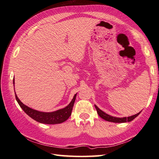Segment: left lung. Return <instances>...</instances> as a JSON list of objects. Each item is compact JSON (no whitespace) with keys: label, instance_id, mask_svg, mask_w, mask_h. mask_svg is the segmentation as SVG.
I'll list each match as a JSON object with an SVG mask.
<instances>
[{"label":"left lung","instance_id":"left-lung-1","mask_svg":"<svg viewBox=\"0 0 159 159\" xmlns=\"http://www.w3.org/2000/svg\"><path fill=\"white\" fill-rule=\"evenodd\" d=\"M95 107L96 110H97V112H98V115H99V117H101L102 119L105 120V121H107L109 122H113V123H126V122L131 121L134 118L137 117L141 112V111H140L139 113H138L135 115H132V116H130V117L120 118V117H115L111 116V115L105 113V112L99 109V108H98L97 105H95Z\"/></svg>","mask_w":159,"mask_h":159}]
</instances>
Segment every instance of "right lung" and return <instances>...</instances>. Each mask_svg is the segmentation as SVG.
<instances>
[{
	"label": "right lung",
	"mask_w": 159,
	"mask_h": 159,
	"mask_svg": "<svg viewBox=\"0 0 159 159\" xmlns=\"http://www.w3.org/2000/svg\"><path fill=\"white\" fill-rule=\"evenodd\" d=\"M13 84H14V80H13ZM77 93L74 95V98L72 99L71 102L70 104L66 106L65 108L59 109L56 111L53 112H41L38 111L34 110L29 107L26 106L23 104L20 99H18L15 93V97L18 103L20 105V107L23 109L28 116L32 118L35 121L39 122L40 123L44 124H58L66 121L71 114V111L73 109L74 104L75 100Z\"/></svg>",
	"instance_id": "obj_1"
}]
</instances>
